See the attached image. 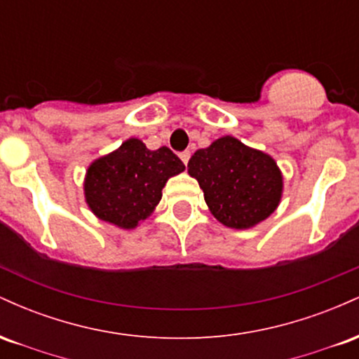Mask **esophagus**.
I'll return each mask as SVG.
<instances>
[{
    "instance_id": "34e87169",
    "label": "esophagus",
    "mask_w": 359,
    "mask_h": 359,
    "mask_svg": "<svg viewBox=\"0 0 359 359\" xmlns=\"http://www.w3.org/2000/svg\"><path fill=\"white\" fill-rule=\"evenodd\" d=\"M189 158H191V151H182V154H180V160L184 162V165H187Z\"/></svg>"
}]
</instances>
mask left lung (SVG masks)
Returning a JSON list of instances; mask_svg holds the SVG:
<instances>
[{
  "mask_svg": "<svg viewBox=\"0 0 359 359\" xmlns=\"http://www.w3.org/2000/svg\"><path fill=\"white\" fill-rule=\"evenodd\" d=\"M209 211L221 224L250 229L277 211L283 175L273 156L226 135L201 148L187 163Z\"/></svg>",
  "mask_w": 359,
  "mask_h": 359,
  "instance_id": "obj_1",
  "label": "left lung"
}]
</instances>
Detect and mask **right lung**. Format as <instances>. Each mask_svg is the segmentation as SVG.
<instances>
[{"mask_svg": "<svg viewBox=\"0 0 359 359\" xmlns=\"http://www.w3.org/2000/svg\"><path fill=\"white\" fill-rule=\"evenodd\" d=\"M185 165L167 147L148 150L128 138L116 150L90 162L84 177V199L97 219L119 229H135L162 199V189Z\"/></svg>", "mask_w": 359, "mask_h": 359, "instance_id": "obj_1", "label": "right lung"}]
</instances>
